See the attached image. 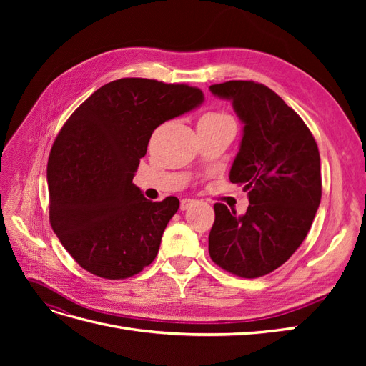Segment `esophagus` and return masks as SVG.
Listing matches in <instances>:
<instances>
[{"label": "esophagus", "mask_w": 366, "mask_h": 366, "mask_svg": "<svg viewBox=\"0 0 366 366\" xmlns=\"http://www.w3.org/2000/svg\"><path fill=\"white\" fill-rule=\"evenodd\" d=\"M195 204V200H191V198H183L180 203V209L182 210H187L189 207H192Z\"/></svg>", "instance_id": "esophagus-1"}]
</instances>
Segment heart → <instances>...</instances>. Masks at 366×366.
Wrapping results in <instances>:
<instances>
[{
  "instance_id": "1",
  "label": "heart",
  "mask_w": 366,
  "mask_h": 366,
  "mask_svg": "<svg viewBox=\"0 0 366 366\" xmlns=\"http://www.w3.org/2000/svg\"><path fill=\"white\" fill-rule=\"evenodd\" d=\"M223 120H232V119L223 112H209L203 114L200 119V122H223Z\"/></svg>"
}]
</instances>
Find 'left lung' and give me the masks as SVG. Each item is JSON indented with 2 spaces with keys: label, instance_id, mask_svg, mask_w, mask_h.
I'll use <instances>...</instances> for the list:
<instances>
[{
  "label": "left lung",
  "instance_id": "1",
  "mask_svg": "<svg viewBox=\"0 0 366 366\" xmlns=\"http://www.w3.org/2000/svg\"><path fill=\"white\" fill-rule=\"evenodd\" d=\"M244 124L232 183L249 195L244 215L215 203L209 234L212 261L241 278H259L302 244L322 195L320 157L304 120L269 86L229 81L209 86Z\"/></svg>",
  "mask_w": 366,
  "mask_h": 366
}]
</instances>
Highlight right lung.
I'll return each mask as SVG.
<instances>
[{
  "label": "right lung",
  "mask_w": 366,
  "mask_h": 366,
  "mask_svg": "<svg viewBox=\"0 0 366 366\" xmlns=\"http://www.w3.org/2000/svg\"><path fill=\"white\" fill-rule=\"evenodd\" d=\"M203 101L195 86L124 77L99 88L65 122L47 164L50 223L82 269L125 280L156 259L180 202L152 203L132 179L152 131Z\"/></svg>",
  "instance_id": "1"
}]
</instances>
